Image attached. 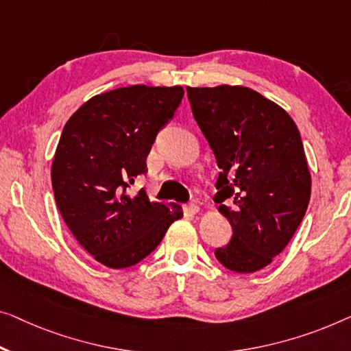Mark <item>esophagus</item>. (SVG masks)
<instances>
[{
    "instance_id": "obj_1",
    "label": "esophagus",
    "mask_w": 351,
    "mask_h": 351,
    "mask_svg": "<svg viewBox=\"0 0 351 351\" xmlns=\"http://www.w3.org/2000/svg\"><path fill=\"white\" fill-rule=\"evenodd\" d=\"M186 211L191 214H197V213H200V206L195 205V203H189V205L186 206Z\"/></svg>"
}]
</instances>
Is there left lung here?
Here are the masks:
<instances>
[{"label": "left lung", "mask_w": 351, "mask_h": 351, "mask_svg": "<svg viewBox=\"0 0 351 351\" xmlns=\"http://www.w3.org/2000/svg\"><path fill=\"white\" fill-rule=\"evenodd\" d=\"M187 97L221 169L214 200L233 228L214 254L230 271L255 273L285 249L309 205L300 130L284 108L247 86H187Z\"/></svg>", "instance_id": "1"}]
</instances>
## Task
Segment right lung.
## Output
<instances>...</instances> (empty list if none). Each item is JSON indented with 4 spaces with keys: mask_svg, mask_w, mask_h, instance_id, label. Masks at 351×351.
Returning <instances> with one entry per match:
<instances>
[{
    "mask_svg": "<svg viewBox=\"0 0 351 351\" xmlns=\"http://www.w3.org/2000/svg\"><path fill=\"white\" fill-rule=\"evenodd\" d=\"M182 96L180 85L118 88L93 96L62 129L51 162L56 206L82 247L107 268L142 261L182 217L176 203L149 202L143 189L128 193Z\"/></svg>",
    "mask_w": 351,
    "mask_h": 351,
    "instance_id": "right-lung-1",
    "label": "right lung"
}]
</instances>
